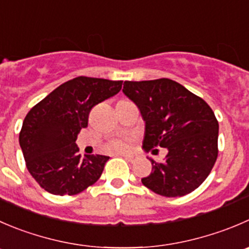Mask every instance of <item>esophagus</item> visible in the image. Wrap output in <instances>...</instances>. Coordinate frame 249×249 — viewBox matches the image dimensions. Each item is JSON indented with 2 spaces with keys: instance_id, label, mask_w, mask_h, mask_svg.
<instances>
[{
  "instance_id": "1",
  "label": "esophagus",
  "mask_w": 249,
  "mask_h": 249,
  "mask_svg": "<svg viewBox=\"0 0 249 249\" xmlns=\"http://www.w3.org/2000/svg\"><path fill=\"white\" fill-rule=\"evenodd\" d=\"M123 157H124L125 159H126V160H129V161H131V163H134V161H136L137 159H139V156H137V154H130V153H124V154H122Z\"/></svg>"
}]
</instances>
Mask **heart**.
I'll list each match as a JSON object with an SVG mask.
<instances>
[{
	"instance_id": "1",
	"label": "heart",
	"mask_w": 249,
	"mask_h": 249,
	"mask_svg": "<svg viewBox=\"0 0 249 249\" xmlns=\"http://www.w3.org/2000/svg\"><path fill=\"white\" fill-rule=\"evenodd\" d=\"M127 148V143L125 140H114V141L110 142L109 147L108 149L110 151H118V152H123Z\"/></svg>"
}]
</instances>
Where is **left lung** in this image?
Wrapping results in <instances>:
<instances>
[{
	"label": "left lung",
	"mask_w": 249,
	"mask_h": 249,
	"mask_svg": "<svg viewBox=\"0 0 249 249\" xmlns=\"http://www.w3.org/2000/svg\"><path fill=\"white\" fill-rule=\"evenodd\" d=\"M123 92L144 122L142 148L168 149L164 161L152 158V173L141 181L154 194L181 197L209 175L218 157L219 124L206 101L170 79L125 81Z\"/></svg>",
	"instance_id": "1"
}]
</instances>
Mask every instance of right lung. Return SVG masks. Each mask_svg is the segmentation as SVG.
I'll list each match as a JSON object with an SVG mask.
<instances>
[{"label":"right lung","mask_w":249,"mask_h":249,"mask_svg":"<svg viewBox=\"0 0 249 249\" xmlns=\"http://www.w3.org/2000/svg\"><path fill=\"white\" fill-rule=\"evenodd\" d=\"M122 84L78 76L58 86L26 114L19 144L29 173L42 189L71 196L100 178L109 157L86 154L81 158L75 141L88 126L91 108L117 95Z\"/></svg>","instance_id":"right-lung-1"}]
</instances>
